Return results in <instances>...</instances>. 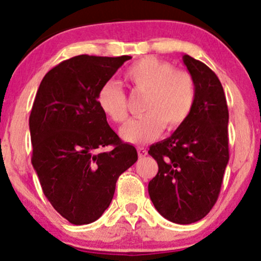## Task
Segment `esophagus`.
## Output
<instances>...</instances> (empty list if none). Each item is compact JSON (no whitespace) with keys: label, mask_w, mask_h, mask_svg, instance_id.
I'll return each instance as SVG.
<instances>
[{"label":"esophagus","mask_w":261,"mask_h":261,"mask_svg":"<svg viewBox=\"0 0 261 261\" xmlns=\"http://www.w3.org/2000/svg\"><path fill=\"white\" fill-rule=\"evenodd\" d=\"M137 153H139L140 158H143L147 155V149L146 148H137Z\"/></svg>","instance_id":"34e87169"}]
</instances>
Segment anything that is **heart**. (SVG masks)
<instances>
[{
    "label": "heart",
    "mask_w": 261,
    "mask_h": 261,
    "mask_svg": "<svg viewBox=\"0 0 261 261\" xmlns=\"http://www.w3.org/2000/svg\"><path fill=\"white\" fill-rule=\"evenodd\" d=\"M125 77L135 92L147 95L143 104L146 115L121 128L126 142L147 143L157 139L164 127L174 131L190 118L196 103V83L187 71L174 70L169 62L148 56L134 62ZM97 103L112 121L122 124L128 119L126 95L116 83L107 82L100 87Z\"/></svg>",
    "instance_id": "obj_1"
}]
</instances>
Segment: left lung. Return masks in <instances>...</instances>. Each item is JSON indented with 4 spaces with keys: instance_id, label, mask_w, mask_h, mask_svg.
I'll return each mask as SVG.
<instances>
[{
    "instance_id": "8db88e82",
    "label": "left lung",
    "mask_w": 261,
    "mask_h": 261,
    "mask_svg": "<svg viewBox=\"0 0 261 261\" xmlns=\"http://www.w3.org/2000/svg\"><path fill=\"white\" fill-rule=\"evenodd\" d=\"M182 62L196 83V103L188 121L148 154L158 173L148 182L155 210L170 222L190 224L216 203L229 160L228 107L216 73L189 55Z\"/></svg>"
}]
</instances>
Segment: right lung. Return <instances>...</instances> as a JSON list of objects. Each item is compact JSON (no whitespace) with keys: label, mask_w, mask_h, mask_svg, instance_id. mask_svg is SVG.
Listing matches in <instances>:
<instances>
[{"label":"right lung","mask_w":261,"mask_h":261,"mask_svg":"<svg viewBox=\"0 0 261 261\" xmlns=\"http://www.w3.org/2000/svg\"><path fill=\"white\" fill-rule=\"evenodd\" d=\"M130 59L65 60L45 74L35 95L29 116L32 164L53 207L77 226L103 215L118 178L137 161L136 148L119 139L97 103L100 87ZM107 145L113 148L101 151Z\"/></svg>","instance_id":"right-lung-1"}]
</instances>
